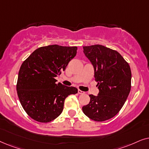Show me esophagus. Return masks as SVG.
I'll return each mask as SVG.
<instances>
[{
	"instance_id": "esophagus-1",
	"label": "esophagus",
	"mask_w": 149,
	"mask_h": 149,
	"mask_svg": "<svg viewBox=\"0 0 149 149\" xmlns=\"http://www.w3.org/2000/svg\"><path fill=\"white\" fill-rule=\"evenodd\" d=\"M78 94H80V95L84 94V91H81V90H78Z\"/></svg>"
}]
</instances>
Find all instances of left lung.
<instances>
[{
    "label": "left lung",
    "instance_id": "obj_1",
    "mask_svg": "<svg viewBox=\"0 0 149 149\" xmlns=\"http://www.w3.org/2000/svg\"><path fill=\"white\" fill-rule=\"evenodd\" d=\"M83 52L94 68L99 93L89 95L90 102L82 111L91 119L104 121L119 112L130 94V67L118 52L104 45L84 46Z\"/></svg>",
    "mask_w": 149,
    "mask_h": 149
}]
</instances>
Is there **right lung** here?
Segmentation results:
<instances>
[{"mask_svg":"<svg viewBox=\"0 0 149 149\" xmlns=\"http://www.w3.org/2000/svg\"><path fill=\"white\" fill-rule=\"evenodd\" d=\"M77 53V47L50 45L35 49L22 64L17 95L25 112L38 122L48 123L63 112L65 100L76 87L56 84L55 79Z\"/></svg>","mask_w":149,"mask_h":149,"instance_id":"right-lung-1","label":"right lung"}]
</instances>
